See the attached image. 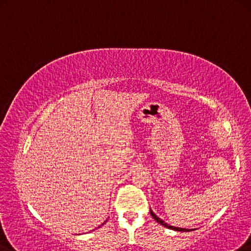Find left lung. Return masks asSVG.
<instances>
[{
  "mask_svg": "<svg viewBox=\"0 0 251 251\" xmlns=\"http://www.w3.org/2000/svg\"><path fill=\"white\" fill-rule=\"evenodd\" d=\"M150 212H151V216H152L155 220H156V222H158V224L160 225H162L163 226H165V228H169V229H171V230H174V231H183V232H188V231H190V229H185V228H177V226H170V225H168L166 224V222H164L162 220L161 218H158L156 214H155L152 210L150 209Z\"/></svg>",
  "mask_w": 251,
  "mask_h": 251,
  "instance_id": "1",
  "label": "left lung"
}]
</instances>
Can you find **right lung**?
Instances as JSON below:
<instances>
[{
  "label": "right lung",
  "instance_id": "1",
  "mask_svg": "<svg viewBox=\"0 0 251 251\" xmlns=\"http://www.w3.org/2000/svg\"><path fill=\"white\" fill-rule=\"evenodd\" d=\"M106 221H107V220H106ZM106 221H105V222H106ZM105 222H104V224H105ZM104 224H102V225H104ZM102 225H101V226H102Z\"/></svg>",
  "mask_w": 251,
  "mask_h": 251
}]
</instances>
